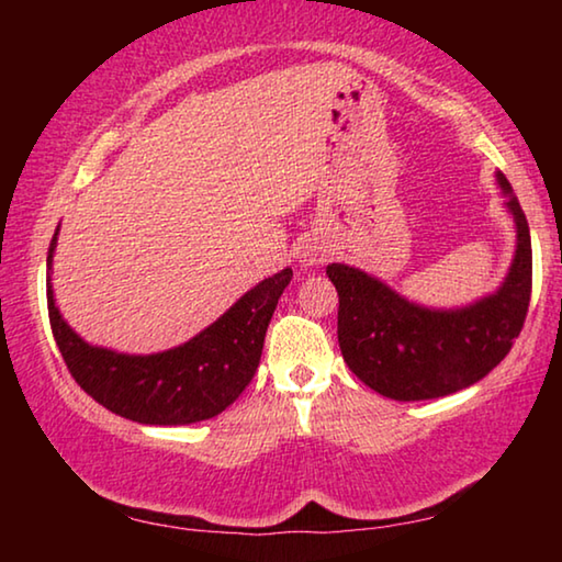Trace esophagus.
Segmentation results:
<instances>
[{"instance_id":"esophagus-1","label":"esophagus","mask_w":562,"mask_h":562,"mask_svg":"<svg viewBox=\"0 0 562 562\" xmlns=\"http://www.w3.org/2000/svg\"><path fill=\"white\" fill-rule=\"evenodd\" d=\"M307 262H317V260H315V258H310V260H307Z\"/></svg>"}]
</instances>
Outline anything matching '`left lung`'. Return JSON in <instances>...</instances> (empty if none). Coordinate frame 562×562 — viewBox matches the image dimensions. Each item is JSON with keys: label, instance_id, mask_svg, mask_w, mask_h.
I'll list each match as a JSON object with an SVG mask.
<instances>
[{"label": "left lung", "instance_id": "1", "mask_svg": "<svg viewBox=\"0 0 562 562\" xmlns=\"http://www.w3.org/2000/svg\"><path fill=\"white\" fill-rule=\"evenodd\" d=\"M503 193L510 183L498 173ZM518 225L516 260L503 288L465 310L436 312L398 297L384 282L347 265H329L339 294L337 337L347 367L369 389L396 402L461 392L498 367L518 339L532 290L526 213L510 195Z\"/></svg>", "mask_w": 562, "mask_h": 562}]
</instances>
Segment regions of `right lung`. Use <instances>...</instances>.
<instances>
[{"instance_id":"obj_1","label":"right lung","mask_w":562,"mask_h":562,"mask_svg":"<svg viewBox=\"0 0 562 562\" xmlns=\"http://www.w3.org/2000/svg\"><path fill=\"white\" fill-rule=\"evenodd\" d=\"M54 245L56 233L46 258L49 268ZM290 280V268L262 280L201 335L150 357L89 347L61 319L52 284L46 304L56 347L83 392L131 422L183 426L217 416L245 392L260 364L272 312Z\"/></svg>"}]
</instances>
